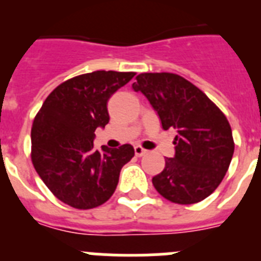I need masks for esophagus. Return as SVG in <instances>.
Masks as SVG:
<instances>
[{
	"instance_id": "1",
	"label": "esophagus",
	"mask_w": 261,
	"mask_h": 261,
	"mask_svg": "<svg viewBox=\"0 0 261 261\" xmlns=\"http://www.w3.org/2000/svg\"><path fill=\"white\" fill-rule=\"evenodd\" d=\"M146 153H147V150H146V149H144V147L135 146V154L137 156H142V155H145Z\"/></svg>"
}]
</instances>
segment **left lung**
Wrapping results in <instances>:
<instances>
[{"mask_svg": "<svg viewBox=\"0 0 261 261\" xmlns=\"http://www.w3.org/2000/svg\"><path fill=\"white\" fill-rule=\"evenodd\" d=\"M132 87L141 91L162 121L176 129L175 156L166 158L153 186L168 201L196 204L221 184L234 154L231 126L199 87L174 73H141Z\"/></svg>", "mask_w": 261, "mask_h": 261, "instance_id": "left-lung-1", "label": "left lung"}]
</instances>
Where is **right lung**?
<instances>
[{
  "mask_svg": "<svg viewBox=\"0 0 261 261\" xmlns=\"http://www.w3.org/2000/svg\"><path fill=\"white\" fill-rule=\"evenodd\" d=\"M135 71L96 70L62 82L47 96L31 129L36 172L60 201L93 209L114 195L121 168L135 155L132 145L94 147L95 129L110 121L107 102Z\"/></svg>",
  "mask_w": 261,
  "mask_h": 261,
  "instance_id": "obj_1",
  "label": "right lung"
}]
</instances>
